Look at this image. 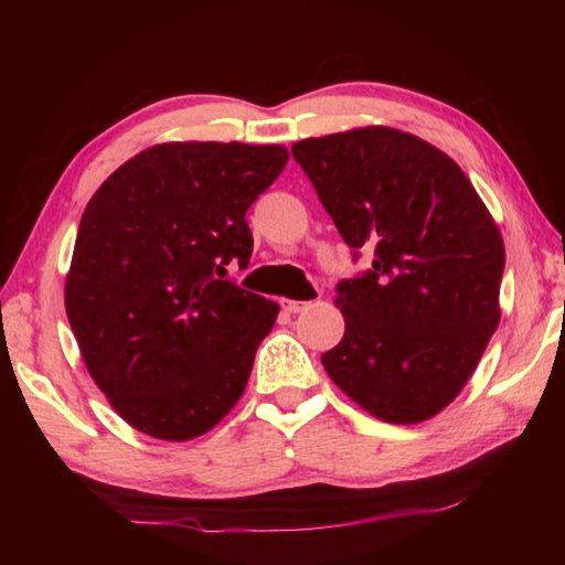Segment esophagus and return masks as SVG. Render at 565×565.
<instances>
[{
	"label": "esophagus",
	"instance_id": "1",
	"mask_svg": "<svg viewBox=\"0 0 565 565\" xmlns=\"http://www.w3.org/2000/svg\"><path fill=\"white\" fill-rule=\"evenodd\" d=\"M281 306H284V311H289V313H299V311H303V309H309V301H291V299H284L281 301Z\"/></svg>",
	"mask_w": 565,
	"mask_h": 565
}]
</instances>
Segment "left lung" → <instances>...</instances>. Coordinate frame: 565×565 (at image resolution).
I'll return each mask as SVG.
<instances>
[{
  "instance_id": "1",
  "label": "left lung",
  "mask_w": 565,
  "mask_h": 565,
  "mask_svg": "<svg viewBox=\"0 0 565 565\" xmlns=\"http://www.w3.org/2000/svg\"><path fill=\"white\" fill-rule=\"evenodd\" d=\"M371 271L339 284L347 331L321 356L343 394L386 424L451 404L501 321L503 236L456 161L414 134L359 127L291 147Z\"/></svg>"
}]
</instances>
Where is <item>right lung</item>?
Masks as SVG:
<instances>
[{
    "mask_svg": "<svg viewBox=\"0 0 565 565\" xmlns=\"http://www.w3.org/2000/svg\"><path fill=\"white\" fill-rule=\"evenodd\" d=\"M281 145L167 141L94 191L64 306L84 366L131 428L191 441L242 398L279 303L226 279L248 264L246 209L281 174Z\"/></svg>",
    "mask_w": 565,
    "mask_h": 565,
    "instance_id": "obj_1",
    "label": "right lung"
}]
</instances>
